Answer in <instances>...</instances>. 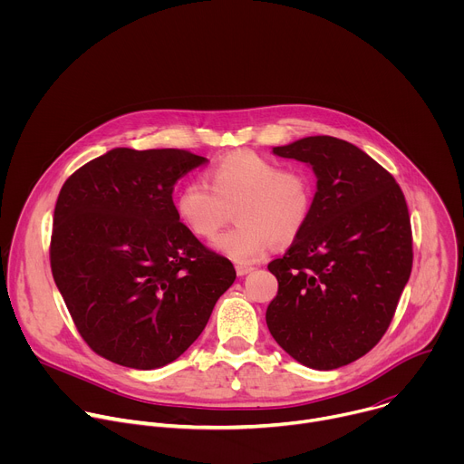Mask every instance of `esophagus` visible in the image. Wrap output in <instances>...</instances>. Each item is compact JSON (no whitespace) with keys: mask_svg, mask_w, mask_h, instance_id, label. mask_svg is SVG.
<instances>
[{"mask_svg":"<svg viewBox=\"0 0 464 464\" xmlns=\"http://www.w3.org/2000/svg\"><path fill=\"white\" fill-rule=\"evenodd\" d=\"M255 268L253 266H249V264H237V274L242 277V276H247V274H251Z\"/></svg>","mask_w":464,"mask_h":464,"instance_id":"obj_1","label":"esophagus"}]
</instances>
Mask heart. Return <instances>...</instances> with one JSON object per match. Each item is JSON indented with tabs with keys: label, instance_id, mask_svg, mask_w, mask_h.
Segmentation results:
<instances>
[{
	"label": "heart",
	"instance_id": "1",
	"mask_svg": "<svg viewBox=\"0 0 464 464\" xmlns=\"http://www.w3.org/2000/svg\"><path fill=\"white\" fill-rule=\"evenodd\" d=\"M206 176L209 186L192 179L179 188L176 211L196 237L213 238L237 208L238 226L220 235L215 247L240 264L262 258L276 240L295 238L310 217L314 179L304 169H283L268 156L238 150Z\"/></svg>",
	"mask_w": 464,
	"mask_h": 464
}]
</instances>
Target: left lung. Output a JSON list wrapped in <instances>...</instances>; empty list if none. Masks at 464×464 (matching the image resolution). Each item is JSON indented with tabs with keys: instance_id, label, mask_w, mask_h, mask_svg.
I'll return each instance as SVG.
<instances>
[{
	"instance_id": "1",
	"label": "left lung",
	"mask_w": 464,
	"mask_h": 464,
	"mask_svg": "<svg viewBox=\"0 0 464 464\" xmlns=\"http://www.w3.org/2000/svg\"><path fill=\"white\" fill-rule=\"evenodd\" d=\"M274 154L308 163L317 190L304 227L268 264L279 290L266 323L299 363L338 369L382 340L410 279L406 198L382 165L338 138H303Z\"/></svg>"
}]
</instances>
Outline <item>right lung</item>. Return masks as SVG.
<instances>
[{"mask_svg":"<svg viewBox=\"0 0 464 464\" xmlns=\"http://www.w3.org/2000/svg\"><path fill=\"white\" fill-rule=\"evenodd\" d=\"M208 160L113 149L75 170L53 217L51 272L82 340L131 369H158L202 334L233 264L179 222L172 190Z\"/></svg>","mask_w":464,"mask_h":464,"instance_id":"right-lung-1","label":"right lung"}]
</instances>
